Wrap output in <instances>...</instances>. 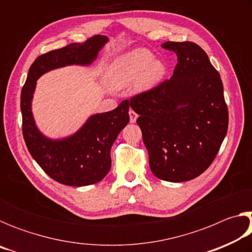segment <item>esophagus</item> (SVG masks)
I'll list each match as a JSON object with an SVG mask.
<instances>
[{
	"label": "esophagus",
	"instance_id": "1",
	"mask_svg": "<svg viewBox=\"0 0 252 252\" xmlns=\"http://www.w3.org/2000/svg\"><path fill=\"white\" fill-rule=\"evenodd\" d=\"M129 116H130V122L131 123H134L136 121V119H138V114H136L133 110L129 111Z\"/></svg>",
	"mask_w": 252,
	"mask_h": 252
}]
</instances>
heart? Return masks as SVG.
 <instances>
[{
    "label": "heart",
    "mask_w": 252,
    "mask_h": 252,
    "mask_svg": "<svg viewBox=\"0 0 252 252\" xmlns=\"http://www.w3.org/2000/svg\"><path fill=\"white\" fill-rule=\"evenodd\" d=\"M167 73V65L147 49H135L114 59L106 73V82L113 89L129 87L134 82L139 92L159 84Z\"/></svg>",
    "instance_id": "b5f03b06"
}]
</instances>
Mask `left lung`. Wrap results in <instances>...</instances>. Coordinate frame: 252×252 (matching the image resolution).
<instances>
[{"label": "left lung", "mask_w": 252, "mask_h": 252, "mask_svg": "<svg viewBox=\"0 0 252 252\" xmlns=\"http://www.w3.org/2000/svg\"><path fill=\"white\" fill-rule=\"evenodd\" d=\"M178 64L170 80L129 101L142 131L152 173L185 182L206 171L228 131L219 72L193 42H164Z\"/></svg>", "instance_id": "8db88e82"}]
</instances>
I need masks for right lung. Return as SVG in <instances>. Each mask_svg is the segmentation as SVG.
Wrapping results in <instances>:
<instances>
[{
  "mask_svg": "<svg viewBox=\"0 0 252 252\" xmlns=\"http://www.w3.org/2000/svg\"><path fill=\"white\" fill-rule=\"evenodd\" d=\"M108 42V36L94 35L83 43H71L41 55L30 67L21 92L22 130L28 150L43 171L62 185H94L108 174L111 148L130 121V104L125 100L112 111L92 114L74 133L52 139L42 133L34 120L32 101L36 81L60 67L91 65Z\"/></svg>",
  "mask_w": 252,
  "mask_h": 252,
  "instance_id": "right-lung-1",
  "label": "right lung"
}]
</instances>
